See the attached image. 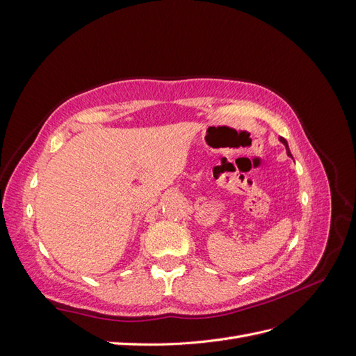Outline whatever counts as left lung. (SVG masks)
<instances>
[{
    "mask_svg": "<svg viewBox=\"0 0 356 356\" xmlns=\"http://www.w3.org/2000/svg\"><path fill=\"white\" fill-rule=\"evenodd\" d=\"M279 140H280V143H282V144L285 145V148H286V154H288V156H291L290 148H288V143H286V139H284V138H279Z\"/></svg>",
    "mask_w": 356,
    "mask_h": 356,
    "instance_id": "1",
    "label": "left lung"
}]
</instances>
